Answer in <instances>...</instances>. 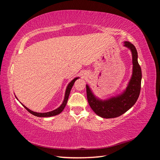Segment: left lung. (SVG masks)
<instances>
[{"label":"left lung","instance_id":"1","mask_svg":"<svg viewBox=\"0 0 160 160\" xmlns=\"http://www.w3.org/2000/svg\"><path fill=\"white\" fill-rule=\"evenodd\" d=\"M124 46L132 52L133 72L128 87L123 93L109 99L101 100L95 97L89 85H86L87 97L91 108L103 118H114L122 115L132 107L139 98L142 75L141 67L138 61V52L135 46L128 41L124 42Z\"/></svg>","mask_w":160,"mask_h":160}]
</instances>
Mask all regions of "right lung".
<instances>
[{"label": "right lung", "instance_id": "1", "mask_svg": "<svg viewBox=\"0 0 160 160\" xmlns=\"http://www.w3.org/2000/svg\"><path fill=\"white\" fill-rule=\"evenodd\" d=\"M79 79V77H75V78L74 79H72L70 83L68 84V85H67V89H66V91H65V98H64V100L63 101H62V104L59 106V108H57L56 109L53 110V111H49V112H47V113H37V112H35V111H32L31 110H30L28 108H27L26 106H25L24 105H22V106L24 108H25L28 112L31 113V114H32L33 115L35 116H37V117H40V118H48V117H52V116H55V115H57L58 114L61 113L62 110L64 109V108H65V106L67 105V101H68V99H69V94H70V92H71V88L74 85V83L75 82V81ZM16 97V96H15ZM17 98V97H16Z\"/></svg>", "mask_w": 160, "mask_h": 160}]
</instances>
